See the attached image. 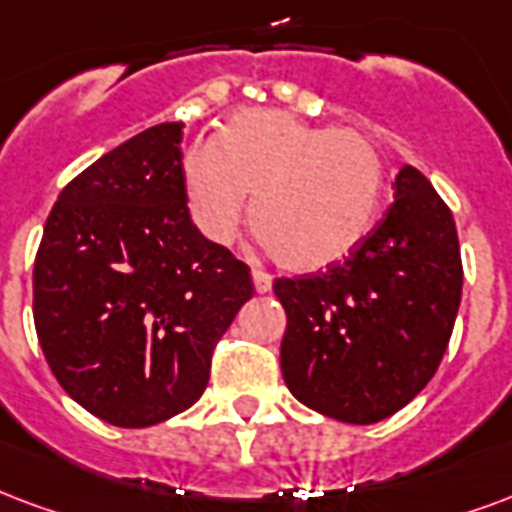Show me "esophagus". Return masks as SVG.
<instances>
[{
    "label": "esophagus",
    "mask_w": 512,
    "mask_h": 512,
    "mask_svg": "<svg viewBox=\"0 0 512 512\" xmlns=\"http://www.w3.org/2000/svg\"><path fill=\"white\" fill-rule=\"evenodd\" d=\"M252 282H255L257 293H268V290H271V285H274V279H271L266 271H255V274H252Z\"/></svg>",
    "instance_id": "obj_1"
}]
</instances>
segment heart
<instances>
[{
	"label": "heart",
	"mask_w": 512,
	"mask_h": 512,
	"mask_svg": "<svg viewBox=\"0 0 512 512\" xmlns=\"http://www.w3.org/2000/svg\"><path fill=\"white\" fill-rule=\"evenodd\" d=\"M184 195L208 241L230 244L246 217L285 268L323 271L355 252L377 217L382 160L355 130H325L282 111H241L214 143L187 151Z\"/></svg>",
	"instance_id": "obj_1"
}]
</instances>
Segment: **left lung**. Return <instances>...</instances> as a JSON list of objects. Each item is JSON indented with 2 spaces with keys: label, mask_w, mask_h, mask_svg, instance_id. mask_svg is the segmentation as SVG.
<instances>
[{
  "label": "left lung",
  "mask_w": 512,
  "mask_h": 512,
  "mask_svg": "<svg viewBox=\"0 0 512 512\" xmlns=\"http://www.w3.org/2000/svg\"><path fill=\"white\" fill-rule=\"evenodd\" d=\"M456 222L404 165L385 219L325 274L276 279L287 312L282 377L309 410L369 426L418 396L448 350L461 304Z\"/></svg>",
  "instance_id": "left-lung-1"
}]
</instances>
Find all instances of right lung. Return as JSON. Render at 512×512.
<instances>
[{"instance_id": "add662e5", "label": "right lung", "mask_w": 512, "mask_h": 512, "mask_svg": "<svg viewBox=\"0 0 512 512\" xmlns=\"http://www.w3.org/2000/svg\"><path fill=\"white\" fill-rule=\"evenodd\" d=\"M181 121L121 143L51 208L34 257V328L70 399L143 429L203 396L211 355L252 298L249 266L192 225Z\"/></svg>"}]
</instances>
